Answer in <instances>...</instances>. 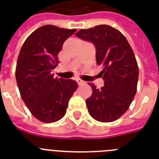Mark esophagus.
<instances>
[{
  "mask_svg": "<svg viewBox=\"0 0 159 159\" xmlns=\"http://www.w3.org/2000/svg\"><path fill=\"white\" fill-rule=\"evenodd\" d=\"M77 83H78V85H82V84H84V83H85L84 81H82V80L79 79V78H77Z\"/></svg>",
  "mask_w": 159,
  "mask_h": 159,
  "instance_id": "34e87169",
  "label": "esophagus"
}]
</instances>
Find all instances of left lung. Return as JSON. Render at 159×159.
<instances>
[{
  "label": "left lung",
  "mask_w": 159,
  "mask_h": 159,
  "mask_svg": "<svg viewBox=\"0 0 159 159\" xmlns=\"http://www.w3.org/2000/svg\"><path fill=\"white\" fill-rule=\"evenodd\" d=\"M76 35L96 47L100 72L104 86L98 89L92 83L91 97L86 100L90 116L101 122H112L125 113L137 91L139 67L133 49L116 29L101 25L81 30Z\"/></svg>",
  "instance_id": "1"
}]
</instances>
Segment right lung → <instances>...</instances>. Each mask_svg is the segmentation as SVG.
<instances>
[{"mask_svg": "<svg viewBox=\"0 0 159 159\" xmlns=\"http://www.w3.org/2000/svg\"><path fill=\"white\" fill-rule=\"evenodd\" d=\"M77 30L47 25L34 30L21 47L16 78L21 98L39 120L52 123L66 114L69 99L77 88L72 79L54 78L57 54L65 40Z\"/></svg>", "mask_w": 159, "mask_h": 159, "instance_id": "add662e5", "label": "right lung"}]
</instances>
